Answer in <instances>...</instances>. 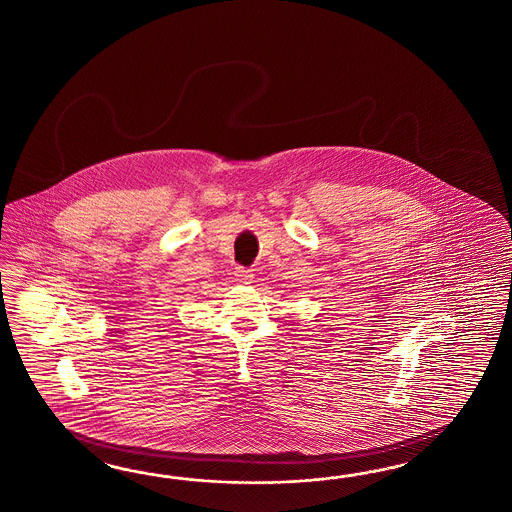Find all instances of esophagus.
I'll use <instances>...</instances> for the list:
<instances>
[{
    "mask_svg": "<svg viewBox=\"0 0 512 512\" xmlns=\"http://www.w3.org/2000/svg\"><path fill=\"white\" fill-rule=\"evenodd\" d=\"M235 277H237V281H240V283H244V285H250L251 279H253V272L248 270V268L237 266V268H235Z\"/></svg>",
    "mask_w": 512,
    "mask_h": 512,
    "instance_id": "esophagus-1",
    "label": "esophagus"
}]
</instances>
